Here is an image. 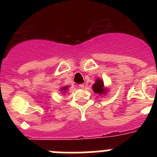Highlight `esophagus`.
Segmentation results:
<instances>
[{"label":"esophagus","mask_w":157,"mask_h":157,"mask_svg":"<svg viewBox=\"0 0 157 157\" xmlns=\"http://www.w3.org/2000/svg\"><path fill=\"white\" fill-rule=\"evenodd\" d=\"M79 87L81 89H83V88H84V87H85V85H84V84H80Z\"/></svg>","instance_id":"34e87169"}]
</instances>
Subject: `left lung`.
<instances>
[{"label": "left lung", "mask_w": 157, "mask_h": 157, "mask_svg": "<svg viewBox=\"0 0 157 157\" xmlns=\"http://www.w3.org/2000/svg\"><path fill=\"white\" fill-rule=\"evenodd\" d=\"M92 89L95 94H98L99 95H105L108 93V88L105 87L104 82L101 78H97L95 80V83L92 86Z\"/></svg>", "instance_id": "obj_1"}]
</instances>
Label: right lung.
<instances>
[{
    "label": "right lung",
    "instance_id": "add662e5",
    "mask_svg": "<svg viewBox=\"0 0 157 157\" xmlns=\"http://www.w3.org/2000/svg\"><path fill=\"white\" fill-rule=\"evenodd\" d=\"M68 86H62L61 88H60V91H61L62 94H64V93H66L67 91V90H68Z\"/></svg>",
    "mask_w": 157,
    "mask_h": 157
}]
</instances>
